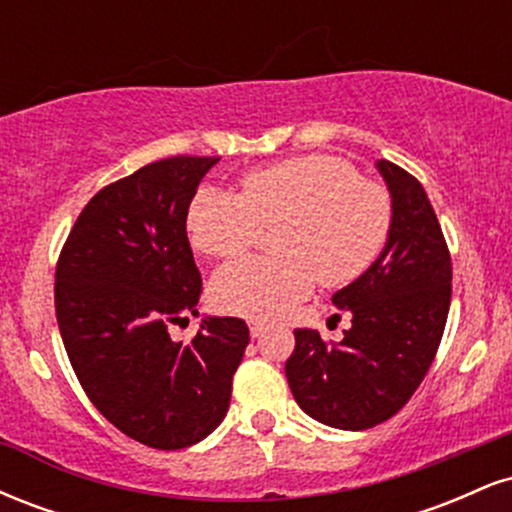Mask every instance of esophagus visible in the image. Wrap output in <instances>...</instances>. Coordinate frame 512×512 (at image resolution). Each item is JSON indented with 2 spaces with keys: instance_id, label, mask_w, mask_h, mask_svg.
<instances>
[{
  "instance_id": "34e87169",
  "label": "esophagus",
  "mask_w": 512,
  "mask_h": 512,
  "mask_svg": "<svg viewBox=\"0 0 512 512\" xmlns=\"http://www.w3.org/2000/svg\"><path fill=\"white\" fill-rule=\"evenodd\" d=\"M248 325H250V334H252V337H260V334H262L264 330H267V322L257 320V317H252Z\"/></svg>"
}]
</instances>
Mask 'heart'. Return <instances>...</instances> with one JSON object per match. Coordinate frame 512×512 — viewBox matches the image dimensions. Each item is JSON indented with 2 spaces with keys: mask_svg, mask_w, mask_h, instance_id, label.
Wrapping results in <instances>:
<instances>
[{
  "mask_svg": "<svg viewBox=\"0 0 512 512\" xmlns=\"http://www.w3.org/2000/svg\"><path fill=\"white\" fill-rule=\"evenodd\" d=\"M390 223V192L332 154L252 170L240 180L238 197L202 187L187 209L192 248L211 260L245 255L262 228L276 226L274 257L228 264L211 284L221 310L245 317L284 313L315 281L325 289L356 281L383 250Z\"/></svg>",
  "mask_w": 512,
  "mask_h": 512,
  "instance_id": "obj_1",
  "label": "heart"
}]
</instances>
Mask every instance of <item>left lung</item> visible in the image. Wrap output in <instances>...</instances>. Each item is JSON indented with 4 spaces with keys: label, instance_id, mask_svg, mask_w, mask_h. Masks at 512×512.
I'll return each instance as SVG.
<instances>
[{
    "label": "left lung",
    "instance_id": "8db88e82",
    "mask_svg": "<svg viewBox=\"0 0 512 512\" xmlns=\"http://www.w3.org/2000/svg\"><path fill=\"white\" fill-rule=\"evenodd\" d=\"M392 195L383 255L332 296L349 310L342 342L296 330L286 378L298 407L320 424L366 431L392 419L419 390L443 339L452 262L436 211L414 175L378 161Z\"/></svg>",
    "mask_w": 512,
    "mask_h": 512
}]
</instances>
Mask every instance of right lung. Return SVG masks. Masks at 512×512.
Segmentation results:
<instances>
[{
	"label": "right lung",
	"instance_id": "obj_1",
	"mask_svg": "<svg viewBox=\"0 0 512 512\" xmlns=\"http://www.w3.org/2000/svg\"><path fill=\"white\" fill-rule=\"evenodd\" d=\"M216 156H173L103 187L76 219L55 269V313L76 378L137 443L182 450L231 404L250 330L207 317L187 344L168 327L195 315L202 276L187 209Z\"/></svg>",
	"mask_w": 512,
	"mask_h": 512
}]
</instances>
